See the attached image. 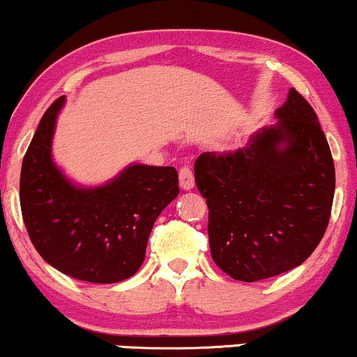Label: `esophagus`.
<instances>
[{
    "mask_svg": "<svg viewBox=\"0 0 357 357\" xmlns=\"http://www.w3.org/2000/svg\"><path fill=\"white\" fill-rule=\"evenodd\" d=\"M179 186H181L184 191H189V189L194 188V174L191 168H188V166H183V168L179 169Z\"/></svg>",
    "mask_w": 357,
    "mask_h": 357,
    "instance_id": "esophagus-1",
    "label": "esophagus"
}]
</instances>
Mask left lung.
I'll use <instances>...</instances> for the list:
<instances>
[{"label": "left lung", "mask_w": 357, "mask_h": 357, "mask_svg": "<svg viewBox=\"0 0 357 357\" xmlns=\"http://www.w3.org/2000/svg\"><path fill=\"white\" fill-rule=\"evenodd\" d=\"M275 119L241 150L207 151L194 163L209 207L212 260L241 282L303 264L331 215L335 163L317 114L290 89Z\"/></svg>", "instance_id": "1"}]
</instances>
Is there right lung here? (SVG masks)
Masks as SVG:
<instances>
[{
  "mask_svg": "<svg viewBox=\"0 0 357 357\" xmlns=\"http://www.w3.org/2000/svg\"><path fill=\"white\" fill-rule=\"evenodd\" d=\"M66 97L40 119L21 168L24 225L39 255L72 278L116 283L145 260L153 224L179 194L173 166L128 165L102 186L72 183L52 160V138Z\"/></svg>",
  "mask_w": 357,
  "mask_h": 357,
  "instance_id": "add662e5",
  "label": "right lung"
}]
</instances>
